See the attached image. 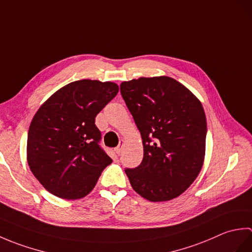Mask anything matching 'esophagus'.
<instances>
[{
	"mask_svg": "<svg viewBox=\"0 0 252 252\" xmlns=\"http://www.w3.org/2000/svg\"><path fill=\"white\" fill-rule=\"evenodd\" d=\"M123 144H125V141L121 140L120 143H119V145H118V146L115 148V152H116L117 154H120V153H121L122 147H123Z\"/></svg>",
	"mask_w": 252,
	"mask_h": 252,
	"instance_id": "34e87169",
	"label": "esophagus"
}]
</instances>
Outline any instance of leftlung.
<instances>
[{
  "instance_id": "obj_1",
  "label": "left lung",
  "mask_w": 252,
  "mask_h": 252,
  "mask_svg": "<svg viewBox=\"0 0 252 252\" xmlns=\"http://www.w3.org/2000/svg\"><path fill=\"white\" fill-rule=\"evenodd\" d=\"M120 91L144 148L142 163L126 169L132 189L154 202L179 197L205 160L207 120L200 100L167 76L125 81Z\"/></svg>"
}]
</instances>
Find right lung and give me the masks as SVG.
Listing matches in <instances>:
<instances>
[{
  "label": "right lung",
  "mask_w": 252,
  "mask_h": 252,
  "mask_svg": "<svg viewBox=\"0 0 252 252\" xmlns=\"http://www.w3.org/2000/svg\"><path fill=\"white\" fill-rule=\"evenodd\" d=\"M114 82L79 80L47 98L29 126L27 160L46 190L63 199L90 194L112 162L98 145L95 117L117 95Z\"/></svg>",
  "instance_id": "obj_1"
}]
</instances>
